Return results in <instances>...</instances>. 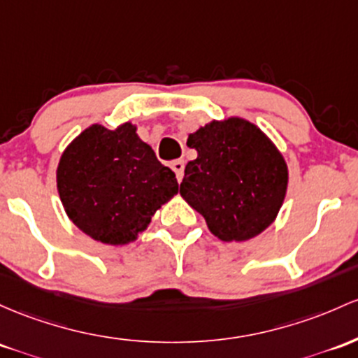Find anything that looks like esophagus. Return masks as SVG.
I'll return each instance as SVG.
<instances>
[{
  "label": "esophagus",
  "mask_w": 358,
  "mask_h": 358,
  "mask_svg": "<svg viewBox=\"0 0 358 358\" xmlns=\"http://www.w3.org/2000/svg\"><path fill=\"white\" fill-rule=\"evenodd\" d=\"M171 170L175 171L176 180H178V182H182V178H183V170H185V163H183L182 159L173 161V163H171Z\"/></svg>",
  "instance_id": "obj_1"
}]
</instances>
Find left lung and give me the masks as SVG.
<instances>
[{
    "label": "left lung",
    "instance_id": "8db88e82",
    "mask_svg": "<svg viewBox=\"0 0 358 358\" xmlns=\"http://www.w3.org/2000/svg\"><path fill=\"white\" fill-rule=\"evenodd\" d=\"M197 151L180 185L222 241H246L273 222L287 190V164L277 148L248 120H212L188 136Z\"/></svg>",
    "mask_w": 358,
    "mask_h": 358
}]
</instances>
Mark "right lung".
<instances>
[{
    "mask_svg": "<svg viewBox=\"0 0 358 358\" xmlns=\"http://www.w3.org/2000/svg\"><path fill=\"white\" fill-rule=\"evenodd\" d=\"M57 190L69 219L105 245H127L178 192L170 168L139 139L132 124L92 125L62 152Z\"/></svg>",
    "mask_w": 358,
    "mask_h": 358,
    "instance_id": "right-lung-1",
    "label": "right lung"
}]
</instances>
